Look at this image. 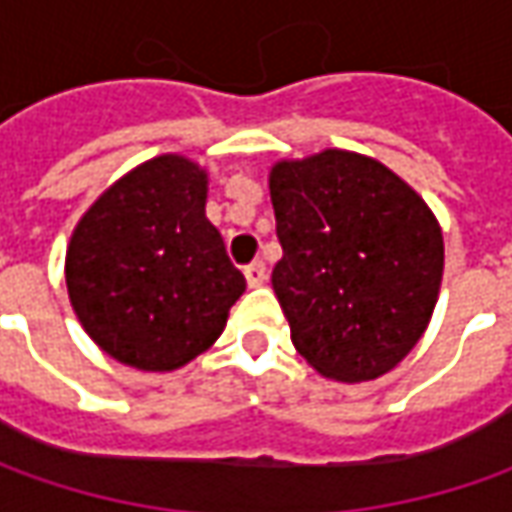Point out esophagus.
<instances>
[{"instance_id": "esophagus-1", "label": "esophagus", "mask_w": 512, "mask_h": 512, "mask_svg": "<svg viewBox=\"0 0 512 512\" xmlns=\"http://www.w3.org/2000/svg\"><path fill=\"white\" fill-rule=\"evenodd\" d=\"M245 279H247V285H250V287L265 285V279H267L265 265H262V262H253V265H247L245 267Z\"/></svg>"}]
</instances>
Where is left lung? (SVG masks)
<instances>
[{"label":"left lung","instance_id":"left-lung-1","mask_svg":"<svg viewBox=\"0 0 512 512\" xmlns=\"http://www.w3.org/2000/svg\"><path fill=\"white\" fill-rule=\"evenodd\" d=\"M267 187L282 242L273 290L293 347L333 382L384 376L430 325L439 219L402 176L353 150L282 159Z\"/></svg>","mask_w":512,"mask_h":512}]
</instances>
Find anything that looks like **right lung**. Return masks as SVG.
<instances>
[{"instance_id":"1","label":"right lung","mask_w":512,"mask_h":512,"mask_svg":"<svg viewBox=\"0 0 512 512\" xmlns=\"http://www.w3.org/2000/svg\"><path fill=\"white\" fill-rule=\"evenodd\" d=\"M207 170L162 153L85 210L65 253L73 313L110 359L170 373L222 336L245 293L205 216Z\"/></svg>"}]
</instances>
